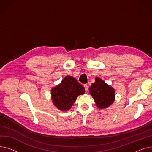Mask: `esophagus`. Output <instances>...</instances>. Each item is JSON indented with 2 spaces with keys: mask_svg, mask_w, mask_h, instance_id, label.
I'll return each mask as SVG.
<instances>
[{
  "mask_svg": "<svg viewBox=\"0 0 152 152\" xmlns=\"http://www.w3.org/2000/svg\"><path fill=\"white\" fill-rule=\"evenodd\" d=\"M84 87L85 88V90L86 92L88 91V86H87V84H84Z\"/></svg>",
  "mask_w": 152,
  "mask_h": 152,
  "instance_id": "obj_1",
  "label": "esophagus"
}]
</instances>
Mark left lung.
Instances as JSON below:
<instances>
[{
  "mask_svg": "<svg viewBox=\"0 0 152 152\" xmlns=\"http://www.w3.org/2000/svg\"><path fill=\"white\" fill-rule=\"evenodd\" d=\"M95 80L89 88V93L99 108H107L115 100V90L98 77Z\"/></svg>",
  "mask_w": 152,
  "mask_h": 152,
  "instance_id": "8db88e82",
  "label": "left lung"
}]
</instances>
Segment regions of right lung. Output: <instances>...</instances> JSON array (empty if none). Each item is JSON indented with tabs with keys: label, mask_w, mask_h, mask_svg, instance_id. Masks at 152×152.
Segmentation results:
<instances>
[{
	"label": "right lung",
	"mask_w": 152,
	"mask_h": 152,
	"mask_svg": "<svg viewBox=\"0 0 152 152\" xmlns=\"http://www.w3.org/2000/svg\"><path fill=\"white\" fill-rule=\"evenodd\" d=\"M84 92V87L75 77L66 76L59 84L52 87L51 98L58 110L66 111L71 109L79 95Z\"/></svg>",
	"instance_id": "obj_1"
}]
</instances>
